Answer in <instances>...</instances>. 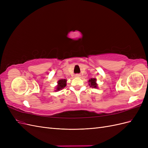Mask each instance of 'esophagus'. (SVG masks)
Listing matches in <instances>:
<instances>
[{"label":"esophagus","mask_w":148,"mask_h":148,"mask_svg":"<svg viewBox=\"0 0 148 148\" xmlns=\"http://www.w3.org/2000/svg\"><path fill=\"white\" fill-rule=\"evenodd\" d=\"M75 77H80V75L79 74H76L75 75Z\"/></svg>","instance_id":"1"}]
</instances>
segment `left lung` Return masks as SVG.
Segmentation results:
<instances>
[{
  "instance_id": "left-lung-1",
  "label": "left lung",
  "mask_w": 148,
  "mask_h": 148,
  "mask_svg": "<svg viewBox=\"0 0 148 148\" xmlns=\"http://www.w3.org/2000/svg\"><path fill=\"white\" fill-rule=\"evenodd\" d=\"M96 79L95 78H91V79L89 80V85H91L90 86L92 87V88H97V84L96 83Z\"/></svg>"
}]
</instances>
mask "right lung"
<instances>
[{
  "label": "right lung",
  "instance_id": "right-lung-1",
  "mask_svg": "<svg viewBox=\"0 0 148 148\" xmlns=\"http://www.w3.org/2000/svg\"><path fill=\"white\" fill-rule=\"evenodd\" d=\"M66 80L64 79H60L59 82H58V85L57 86V90L56 91H59L60 90V89H63L64 87L66 86Z\"/></svg>",
  "mask_w": 148,
  "mask_h": 148
}]
</instances>
